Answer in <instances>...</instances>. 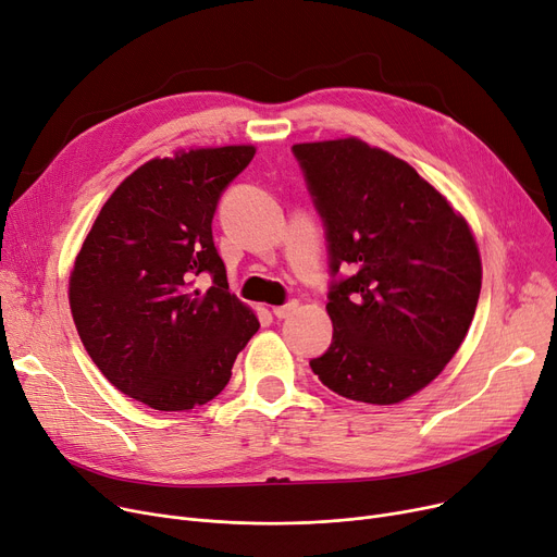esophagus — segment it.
<instances>
[{
  "label": "esophagus",
  "instance_id": "esophagus-1",
  "mask_svg": "<svg viewBox=\"0 0 557 557\" xmlns=\"http://www.w3.org/2000/svg\"><path fill=\"white\" fill-rule=\"evenodd\" d=\"M297 308H299L297 301H289V304H285V306H274L272 312H274V317H278V320H285V317L293 314Z\"/></svg>",
  "mask_w": 557,
  "mask_h": 557
}]
</instances>
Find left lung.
Returning <instances> with one entry per match:
<instances>
[{
    "label": "left lung",
    "mask_w": 557,
    "mask_h": 557,
    "mask_svg": "<svg viewBox=\"0 0 557 557\" xmlns=\"http://www.w3.org/2000/svg\"><path fill=\"white\" fill-rule=\"evenodd\" d=\"M326 224L333 342L312 372L344 399L394 406L433 383L479 306L467 220L414 168L360 138L293 147Z\"/></svg>",
    "instance_id": "left-lung-1"
}]
</instances>
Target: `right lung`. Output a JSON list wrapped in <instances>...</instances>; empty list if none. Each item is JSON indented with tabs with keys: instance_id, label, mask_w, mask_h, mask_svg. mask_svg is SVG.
Segmentation results:
<instances>
[{
	"instance_id": "obj_1",
	"label": "right lung",
	"mask_w": 557,
	"mask_h": 557,
	"mask_svg": "<svg viewBox=\"0 0 557 557\" xmlns=\"http://www.w3.org/2000/svg\"><path fill=\"white\" fill-rule=\"evenodd\" d=\"M253 145L178 149L128 174L103 203L70 272L72 320L92 362L153 410L213 401L260 329L228 293L213 215ZM210 273L214 285L196 287Z\"/></svg>"
}]
</instances>
